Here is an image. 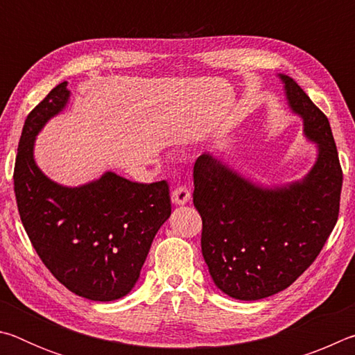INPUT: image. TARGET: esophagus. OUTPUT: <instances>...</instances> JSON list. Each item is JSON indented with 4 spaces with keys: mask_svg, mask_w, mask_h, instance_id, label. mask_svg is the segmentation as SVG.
<instances>
[{
    "mask_svg": "<svg viewBox=\"0 0 355 355\" xmlns=\"http://www.w3.org/2000/svg\"><path fill=\"white\" fill-rule=\"evenodd\" d=\"M191 199V192L186 186H177L175 189L172 191V202L175 205H184Z\"/></svg>",
    "mask_w": 355,
    "mask_h": 355,
    "instance_id": "esophagus-1",
    "label": "esophagus"
}]
</instances>
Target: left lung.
<instances>
[{
	"mask_svg": "<svg viewBox=\"0 0 355 355\" xmlns=\"http://www.w3.org/2000/svg\"><path fill=\"white\" fill-rule=\"evenodd\" d=\"M316 161L296 182L263 186L222 159L194 166V207L202 218V255L222 293L258 300L290 286L320 254L338 219L343 172L327 117L288 75L279 73Z\"/></svg>",
	"mask_w": 355,
	"mask_h": 355,
	"instance_id": "left-lung-1",
	"label": "left lung"
}]
</instances>
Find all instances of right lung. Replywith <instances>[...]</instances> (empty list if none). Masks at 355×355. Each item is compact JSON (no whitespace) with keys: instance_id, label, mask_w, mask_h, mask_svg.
<instances>
[{"instance_id":"1","label":"right lung","mask_w":355,"mask_h":355,"mask_svg":"<svg viewBox=\"0 0 355 355\" xmlns=\"http://www.w3.org/2000/svg\"><path fill=\"white\" fill-rule=\"evenodd\" d=\"M69 100L64 81L25 120L14 171L17 207L50 272L78 296L111 302L133 290L169 219V184L135 183L111 171L75 188L48 178L34 159L35 137Z\"/></svg>"}]
</instances>
